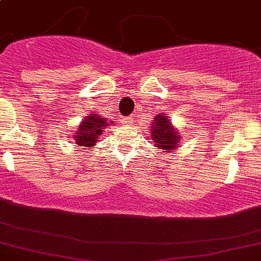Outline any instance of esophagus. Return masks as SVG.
<instances>
[{"label": "esophagus", "mask_w": 261, "mask_h": 261, "mask_svg": "<svg viewBox=\"0 0 261 261\" xmlns=\"http://www.w3.org/2000/svg\"><path fill=\"white\" fill-rule=\"evenodd\" d=\"M121 121H122V124H124V125H131V124H133L134 119L131 116H127V117H124Z\"/></svg>", "instance_id": "34e87169"}]
</instances>
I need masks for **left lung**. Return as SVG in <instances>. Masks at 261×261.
Returning a JSON list of instances; mask_svg holds the SVG:
<instances>
[{
  "label": "left lung",
  "mask_w": 261,
  "mask_h": 261,
  "mask_svg": "<svg viewBox=\"0 0 261 261\" xmlns=\"http://www.w3.org/2000/svg\"><path fill=\"white\" fill-rule=\"evenodd\" d=\"M152 140L162 150H173L178 145L179 135L163 115H157L152 122Z\"/></svg>",
  "instance_id": "obj_1"
}]
</instances>
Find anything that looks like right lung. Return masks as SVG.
<instances>
[{
  "mask_svg": "<svg viewBox=\"0 0 261 261\" xmlns=\"http://www.w3.org/2000/svg\"><path fill=\"white\" fill-rule=\"evenodd\" d=\"M108 125H110V122H108L104 117H100L95 114L93 116H87L74 135V140L79 146L91 147L98 142L99 135H101L102 130Z\"/></svg>",
  "mask_w": 261,
  "mask_h": 261,
  "instance_id": "add662e5",
  "label": "right lung"
}]
</instances>
